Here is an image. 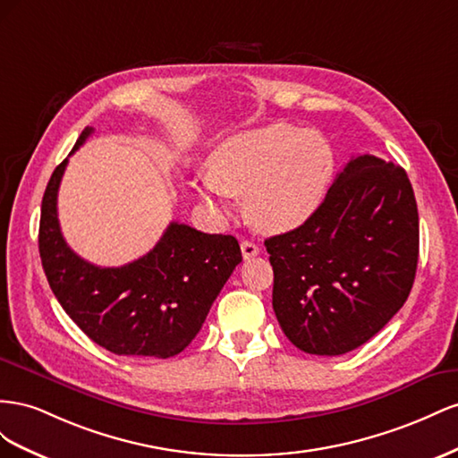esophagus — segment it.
Instances as JSON below:
<instances>
[{
    "mask_svg": "<svg viewBox=\"0 0 458 458\" xmlns=\"http://www.w3.org/2000/svg\"><path fill=\"white\" fill-rule=\"evenodd\" d=\"M242 255H243L245 260L247 259H253V257L259 255V247L253 242H250V240H243L242 242Z\"/></svg>",
    "mask_w": 458,
    "mask_h": 458,
    "instance_id": "obj_1",
    "label": "esophagus"
}]
</instances>
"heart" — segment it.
Here are the masks:
<instances>
[{"instance_id": "b5f03b06", "label": "heart", "mask_w": 458, "mask_h": 458, "mask_svg": "<svg viewBox=\"0 0 458 458\" xmlns=\"http://www.w3.org/2000/svg\"><path fill=\"white\" fill-rule=\"evenodd\" d=\"M334 171L328 140L315 130L270 123L218 143L198 190L220 216L228 195L243 198L245 216L265 233L295 230L312 216Z\"/></svg>"}]
</instances>
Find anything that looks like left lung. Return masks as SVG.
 I'll list each match as a JSON object with an SVG mask.
<instances>
[{"label":"left lung","instance_id":"1","mask_svg":"<svg viewBox=\"0 0 458 458\" xmlns=\"http://www.w3.org/2000/svg\"><path fill=\"white\" fill-rule=\"evenodd\" d=\"M272 307L310 355L367 344L404 305L418 265V208L407 173L374 155L345 165L312 216L265 242Z\"/></svg>","mask_w":458,"mask_h":458}]
</instances>
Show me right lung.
Listing matches in <instances>:
<instances>
[{"label":"right lung","mask_w":458,"mask_h":458,"mask_svg":"<svg viewBox=\"0 0 458 458\" xmlns=\"http://www.w3.org/2000/svg\"><path fill=\"white\" fill-rule=\"evenodd\" d=\"M91 132L94 128H84L71 155ZM67 163L47 182L38 233L51 292L78 328L114 355H178L242 263L238 240L171 222L159 243L138 260L113 268L91 265L71 250L59 228L57 191Z\"/></svg>","instance_id":"obj_1"}]
</instances>
